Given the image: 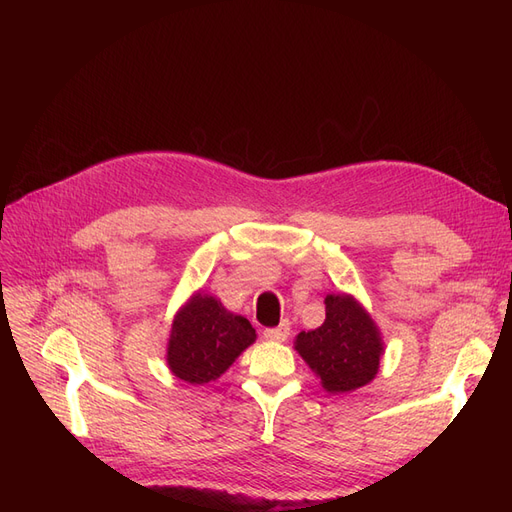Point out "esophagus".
Instances as JSON below:
<instances>
[{
	"label": "esophagus",
	"mask_w": 512,
	"mask_h": 512,
	"mask_svg": "<svg viewBox=\"0 0 512 512\" xmlns=\"http://www.w3.org/2000/svg\"><path fill=\"white\" fill-rule=\"evenodd\" d=\"M288 335H290V322L288 320H282L280 327L265 329V339H269V342H286Z\"/></svg>",
	"instance_id": "1"
}]
</instances>
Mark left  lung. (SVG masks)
Masks as SVG:
<instances>
[{
    "label": "left lung",
    "instance_id": "left-lung-1",
    "mask_svg": "<svg viewBox=\"0 0 512 512\" xmlns=\"http://www.w3.org/2000/svg\"><path fill=\"white\" fill-rule=\"evenodd\" d=\"M327 318L314 331L294 339L303 361L320 378L324 391L350 393L376 378L384 342L376 322L350 294H327Z\"/></svg>",
    "mask_w": 512,
    "mask_h": 512
}]
</instances>
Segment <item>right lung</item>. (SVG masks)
Here are the masks:
<instances>
[{"mask_svg": "<svg viewBox=\"0 0 512 512\" xmlns=\"http://www.w3.org/2000/svg\"><path fill=\"white\" fill-rule=\"evenodd\" d=\"M254 342L250 320L228 312L215 297L196 292L170 327L166 363L179 380L207 384L218 380Z\"/></svg>", "mask_w": 512, "mask_h": 512, "instance_id": "1", "label": "right lung"}]
</instances>
